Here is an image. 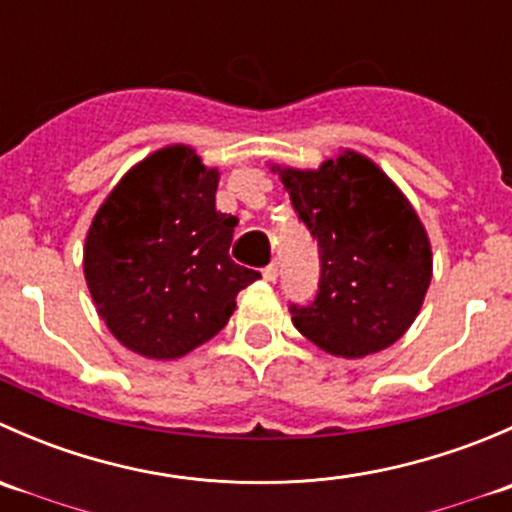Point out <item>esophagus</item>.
Segmentation results:
<instances>
[{
	"instance_id": "obj_1",
	"label": "esophagus",
	"mask_w": 512,
	"mask_h": 512,
	"mask_svg": "<svg viewBox=\"0 0 512 512\" xmlns=\"http://www.w3.org/2000/svg\"><path fill=\"white\" fill-rule=\"evenodd\" d=\"M262 277H265L267 282H277V277H280V265H277V262L267 265L265 270H262Z\"/></svg>"
}]
</instances>
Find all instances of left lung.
Here are the masks:
<instances>
[{"instance_id":"1","label":"left lung","mask_w":512,"mask_h":512,"mask_svg":"<svg viewBox=\"0 0 512 512\" xmlns=\"http://www.w3.org/2000/svg\"><path fill=\"white\" fill-rule=\"evenodd\" d=\"M294 213L319 245L314 302L289 304L309 342L361 359L404 337L431 285V242L389 175L344 151L317 170L282 168Z\"/></svg>"}]
</instances>
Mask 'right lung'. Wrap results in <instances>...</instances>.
I'll return each mask as SVG.
<instances>
[{"label": "right lung", "instance_id": "obj_1", "mask_svg": "<svg viewBox=\"0 0 512 512\" xmlns=\"http://www.w3.org/2000/svg\"><path fill=\"white\" fill-rule=\"evenodd\" d=\"M220 173L188 146L133 165L89 227L84 275L113 337L148 359L213 339L260 272L230 260L235 215L215 210Z\"/></svg>", "mask_w": 512, "mask_h": 512}]
</instances>
